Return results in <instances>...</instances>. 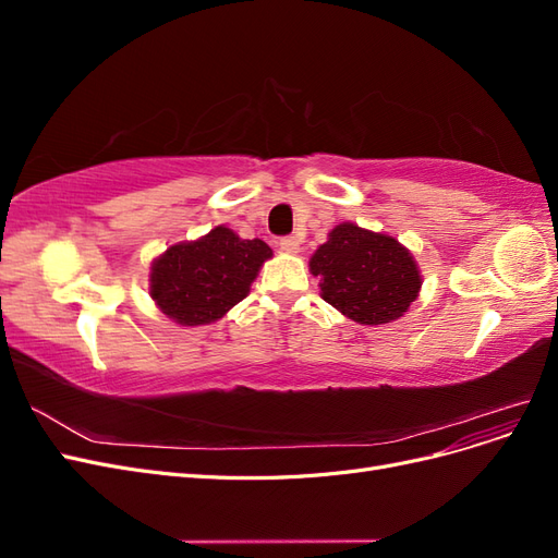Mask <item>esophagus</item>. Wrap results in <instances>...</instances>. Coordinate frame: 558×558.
Instances as JSON below:
<instances>
[{
  "instance_id": "obj_1",
  "label": "esophagus",
  "mask_w": 558,
  "mask_h": 558,
  "mask_svg": "<svg viewBox=\"0 0 558 558\" xmlns=\"http://www.w3.org/2000/svg\"><path fill=\"white\" fill-rule=\"evenodd\" d=\"M279 248L283 253H298L300 251V242H298V238H281L279 240Z\"/></svg>"
}]
</instances>
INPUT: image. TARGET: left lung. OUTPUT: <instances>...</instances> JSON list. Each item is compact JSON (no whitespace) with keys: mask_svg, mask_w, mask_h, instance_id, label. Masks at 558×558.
I'll return each mask as SVG.
<instances>
[{"mask_svg":"<svg viewBox=\"0 0 558 558\" xmlns=\"http://www.w3.org/2000/svg\"><path fill=\"white\" fill-rule=\"evenodd\" d=\"M320 298L363 326L391 324L410 310L421 289L412 253L388 234L353 223L335 226L310 260Z\"/></svg>","mask_w":558,"mask_h":558,"instance_id":"8db88e82","label":"left lung"}]
</instances>
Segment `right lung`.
I'll use <instances>...</instances> for the list:
<instances>
[{
	"label": "right lung",
	"instance_id": "add662e5",
	"mask_svg": "<svg viewBox=\"0 0 558 558\" xmlns=\"http://www.w3.org/2000/svg\"><path fill=\"white\" fill-rule=\"evenodd\" d=\"M272 248L263 240H242L218 226L195 242L167 248L150 265V298L181 326H205L248 295L253 279Z\"/></svg>",
	"mask_w": 558,
	"mask_h": 558
}]
</instances>
